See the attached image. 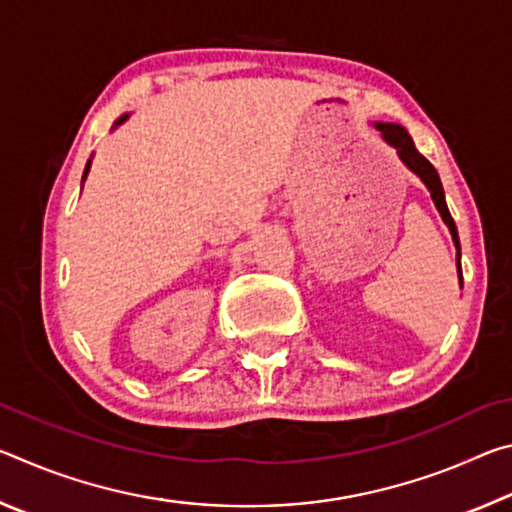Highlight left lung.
<instances>
[{
  "mask_svg": "<svg viewBox=\"0 0 512 512\" xmlns=\"http://www.w3.org/2000/svg\"><path fill=\"white\" fill-rule=\"evenodd\" d=\"M384 137V142L388 146H393L397 151V158L402 160V164L411 173H415L422 180V185L429 189L431 194V201L436 205V210L443 216L445 225L449 228V235H452V241L456 246V268H458V284H461L463 289V271H461V244H458V232H456V223L452 219V214L447 210V203H445V192H443V183H440L438 178V171L433 169V164L424 158V155L415 149V144L411 140V135L406 133V128L400 124H391V121H375L372 124Z\"/></svg>",
  "mask_w": 512,
  "mask_h": 512,
  "instance_id": "left-lung-1",
  "label": "left lung"
}]
</instances>
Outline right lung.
Segmentation results:
<instances>
[{
  "label": "right lung",
  "instance_id": "add662e5",
  "mask_svg": "<svg viewBox=\"0 0 512 512\" xmlns=\"http://www.w3.org/2000/svg\"><path fill=\"white\" fill-rule=\"evenodd\" d=\"M131 117V112H124V115H121L115 124H112V131H115V128H119L121 124H124V121ZM90 167H92V158L88 160V164H85V171H83V178H81V183H85V178H88V173H90ZM81 189H83V185H81Z\"/></svg>",
  "mask_w": 512,
  "mask_h": 512
}]
</instances>
